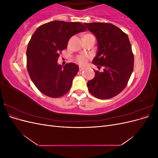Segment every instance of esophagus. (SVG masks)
<instances>
[{"instance_id": "34e87169", "label": "esophagus", "mask_w": 158, "mask_h": 158, "mask_svg": "<svg viewBox=\"0 0 158 158\" xmlns=\"http://www.w3.org/2000/svg\"><path fill=\"white\" fill-rule=\"evenodd\" d=\"M84 70V67H80L79 68V70L80 71H82V70Z\"/></svg>"}]
</instances>
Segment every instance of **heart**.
<instances>
[{
    "mask_svg": "<svg viewBox=\"0 0 158 158\" xmlns=\"http://www.w3.org/2000/svg\"><path fill=\"white\" fill-rule=\"evenodd\" d=\"M85 35H92V34H85ZM84 35V36H85ZM88 59V56L86 55H79L76 58V60L80 65H83L85 64Z\"/></svg>",
    "mask_w": 158,
    "mask_h": 158,
    "instance_id": "heart-1",
    "label": "heart"
}]
</instances>
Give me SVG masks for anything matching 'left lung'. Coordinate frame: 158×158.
<instances>
[{
    "label": "left lung",
    "instance_id": "8db88e82",
    "mask_svg": "<svg viewBox=\"0 0 158 158\" xmlns=\"http://www.w3.org/2000/svg\"><path fill=\"white\" fill-rule=\"evenodd\" d=\"M98 41V51L92 63L103 72L95 70L89 80V92L100 99L112 98L125 89L132 73L134 55L128 37L121 29L109 23H84Z\"/></svg>",
    "mask_w": 158,
    "mask_h": 158
}]
</instances>
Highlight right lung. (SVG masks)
<instances>
[{
	"label": "right lung",
	"instance_id": "right-lung-1",
	"mask_svg": "<svg viewBox=\"0 0 158 158\" xmlns=\"http://www.w3.org/2000/svg\"><path fill=\"white\" fill-rule=\"evenodd\" d=\"M85 30L78 22L55 20L40 26L33 33L26 51L27 69L42 94L56 98L70 90L78 66L70 63L63 66L57 61L60 52L67 48L70 38Z\"/></svg>",
	"mask_w": 158,
	"mask_h": 158
}]
</instances>
